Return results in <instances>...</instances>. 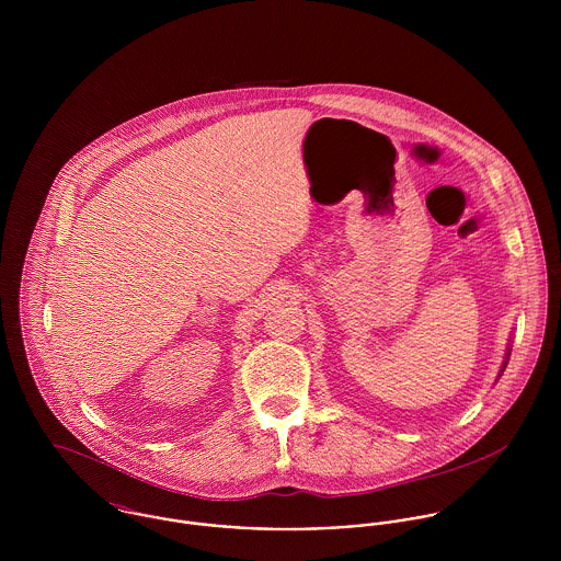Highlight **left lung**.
<instances>
[{
    "instance_id": "obj_1",
    "label": "left lung",
    "mask_w": 561,
    "mask_h": 561,
    "mask_svg": "<svg viewBox=\"0 0 561 561\" xmlns=\"http://www.w3.org/2000/svg\"><path fill=\"white\" fill-rule=\"evenodd\" d=\"M507 356H510V352H507ZM505 365H507V360H505ZM503 371V369H501Z\"/></svg>"
}]
</instances>
